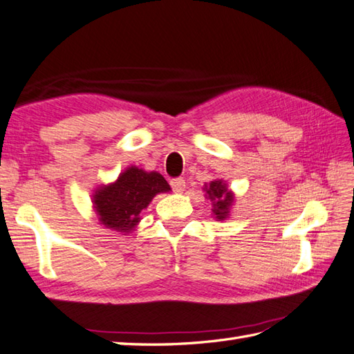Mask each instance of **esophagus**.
<instances>
[{"instance_id": "1", "label": "esophagus", "mask_w": 354, "mask_h": 354, "mask_svg": "<svg viewBox=\"0 0 354 354\" xmlns=\"http://www.w3.org/2000/svg\"><path fill=\"white\" fill-rule=\"evenodd\" d=\"M171 186H172V191L177 194H182L185 191V180L183 178H172Z\"/></svg>"}]
</instances>
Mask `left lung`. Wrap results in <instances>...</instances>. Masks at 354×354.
<instances>
[{"label": "left lung", "instance_id": "1", "mask_svg": "<svg viewBox=\"0 0 354 354\" xmlns=\"http://www.w3.org/2000/svg\"><path fill=\"white\" fill-rule=\"evenodd\" d=\"M205 197L212 203V217L217 221L227 220L230 209L234 206L235 194L227 189V183L223 178H215L211 183H205Z\"/></svg>", "mask_w": 354, "mask_h": 354}]
</instances>
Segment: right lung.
Listing matches in <instances>:
<instances>
[{
    "mask_svg": "<svg viewBox=\"0 0 354 354\" xmlns=\"http://www.w3.org/2000/svg\"><path fill=\"white\" fill-rule=\"evenodd\" d=\"M162 174L128 167L114 182L99 185L91 196L93 209L100 225L122 235L131 234L140 223V212L157 194L169 192Z\"/></svg>",
    "mask_w": 354,
    "mask_h": 354,
    "instance_id": "right-lung-1",
    "label": "right lung"
}]
</instances>
